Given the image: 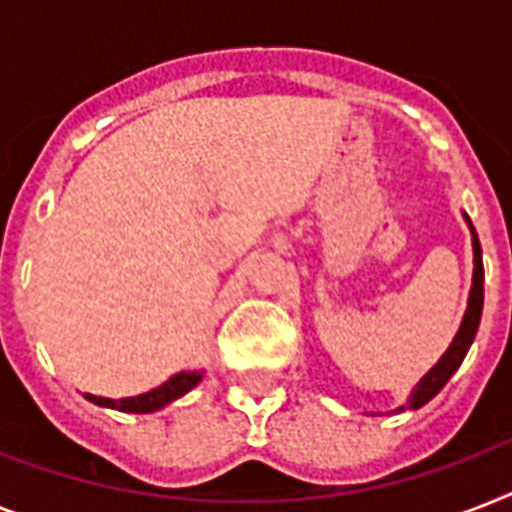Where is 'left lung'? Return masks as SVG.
Here are the masks:
<instances>
[{
	"label": "left lung",
	"mask_w": 512,
	"mask_h": 512,
	"mask_svg": "<svg viewBox=\"0 0 512 512\" xmlns=\"http://www.w3.org/2000/svg\"><path fill=\"white\" fill-rule=\"evenodd\" d=\"M470 225V233H473V287H470V297H468V311L462 316L460 332L454 335L452 345L446 348V353L438 358V364L430 369L420 382H417V388L412 390V398H409V409H420L422 404H428L430 398L436 396L438 390L444 388L449 377H452L457 369H460L462 358L468 356L470 345L476 340L478 324H481V311H484V260H481V244H478L476 228L470 223V217H465ZM406 409V406H401Z\"/></svg>",
	"instance_id": "obj_1"
}]
</instances>
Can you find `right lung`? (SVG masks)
Listing matches in <instances>:
<instances>
[{
	"label": "right lung",
	"mask_w": 512,
	"mask_h": 512,
	"mask_svg": "<svg viewBox=\"0 0 512 512\" xmlns=\"http://www.w3.org/2000/svg\"><path fill=\"white\" fill-rule=\"evenodd\" d=\"M201 382V372H177L175 377L159 385V388L148 390V393H140V396L132 398H103V396H92V393H84L87 401L98 406H108V409H119V412H135V414H148L162 409V406L172 404L175 398L185 396L188 390L196 388Z\"/></svg>",
	"instance_id": "right-lung-1"
}]
</instances>
